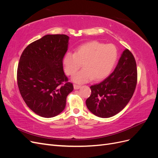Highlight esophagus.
Wrapping results in <instances>:
<instances>
[{"label": "esophagus", "mask_w": 158, "mask_h": 158, "mask_svg": "<svg viewBox=\"0 0 158 158\" xmlns=\"http://www.w3.org/2000/svg\"><path fill=\"white\" fill-rule=\"evenodd\" d=\"M80 88V85H76V84H74V89H78Z\"/></svg>", "instance_id": "esophagus-1"}]
</instances>
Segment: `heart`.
Masks as SVG:
<instances>
[{"instance_id":"b5f03b06","label":"heart","mask_w":158,"mask_h":158,"mask_svg":"<svg viewBox=\"0 0 158 158\" xmlns=\"http://www.w3.org/2000/svg\"><path fill=\"white\" fill-rule=\"evenodd\" d=\"M117 50L112 44L105 45L97 41L80 45L74 53L64 55L63 64L66 74L73 75L81 66L83 69L74 75L72 80L77 84H84L92 80H101L111 73L117 59Z\"/></svg>"}]
</instances>
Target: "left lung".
Returning a JSON list of instances; mask_svg holds the SVG:
<instances>
[{
	"instance_id": "1",
	"label": "left lung",
	"mask_w": 158,
	"mask_h": 158,
	"mask_svg": "<svg viewBox=\"0 0 158 158\" xmlns=\"http://www.w3.org/2000/svg\"><path fill=\"white\" fill-rule=\"evenodd\" d=\"M136 82L135 57L130 51L125 49L113 73L102 82L90 87L92 94L85 102L88 109L101 118L115 115L130 101Z\"/></svg>"
}]
</instances>
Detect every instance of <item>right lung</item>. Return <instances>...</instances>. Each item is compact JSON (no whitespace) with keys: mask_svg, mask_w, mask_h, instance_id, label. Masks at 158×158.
I'll return each instance as SVG.
<instances>
[{"mask_svg":"<svg viewBox=\"0 0 158 158\" xmlns=\"http://www.w3.org/2000/svg\"><path fill=\"white\" fill-rule=\"evenodd\" d=\"M70 37L46 35L23 51L17 71L18 85L27 106L38 115H58L66 106L73 85L67 82L63 66Z\"/></svg>","mask_w":158,"mask_h":158,"instance_id":"add662e5","label":"right lung"}]
</instances>
